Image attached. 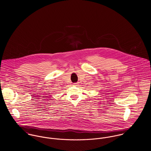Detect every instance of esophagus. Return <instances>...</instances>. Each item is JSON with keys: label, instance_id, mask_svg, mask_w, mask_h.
<instances>
[{"label": "esophagus", "instance_id": "1", "mask_svg": "<svg viewBox=\"0 0 151 151\" xmlns=\"http://www.w3.org/2000/svg\"><path fill=\"white\" fill-rule=\"evenodd\" d=\"M77 84H78L77 83H73V85H74V86H77Z\"/></svg>", "mask_w": 151, "mask_h": 151}]
</instances>
